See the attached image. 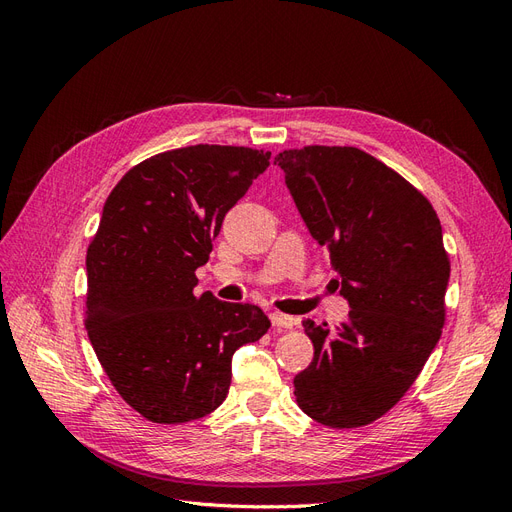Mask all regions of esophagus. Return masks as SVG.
<instances>
[{
    "label": "esophagus",
    "mask_w": 512,
    "mask_h": 512,
    "mask_svg": "<svg viewBox=\"0 0 512 512\" xmlns=\"http://www.w3.org/2000/svg\"><path fill=\"white\" fill-rule=\"evenodd\" d=\"M271 324H273V327H280V329H292L294 324H297V318L286 316L282 312H273L271 314Z\"/></svg>",
    "instance_id": "1"
}]
</instances>
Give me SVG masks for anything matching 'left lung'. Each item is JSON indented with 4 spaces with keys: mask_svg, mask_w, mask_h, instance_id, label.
Returning a JSON list of instances; mask_svg holds the SVG:
<instances>
[{
    "mask_svg": "<svg viewBox=\"0 0 512 512\" xmlns=\"http://www.w3.org/2000/svg\"><path fill=\"white\" fill-rule=\"evenodd\" d=\"M275 164L350 303L335 331L303 320L314 361L294 376V397L316 423L369 425L406 395L442 335L451 260L438 213L356 147L286 149Z\"/></svg>",
    "mask_w": 512,
    "mask_h": 512,
    "instance_id": "obj_1",
    "label": "left lung"
}]
</instances>
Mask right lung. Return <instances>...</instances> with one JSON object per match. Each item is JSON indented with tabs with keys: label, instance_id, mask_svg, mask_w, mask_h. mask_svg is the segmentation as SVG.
<instances>
[{
	"label": "right lung",
	"instance_id": "obj_1",
	"mask_svg": "<svg viewBox=\"0 0 512 512\" xmlns=\"http://www.w3.org/2000/svg\"><path fill=\"white\" fill-rule=\"evenodd\" d=\"M271 151L192 145L132 166L108 194L87 247L85 327L108 380L151 423L218 408L232 354L271 327L258 305L194 294L224 215Z\"/></svg>",
	"mask_w": 512,
	"mask_h": 512
}]
</instances>
